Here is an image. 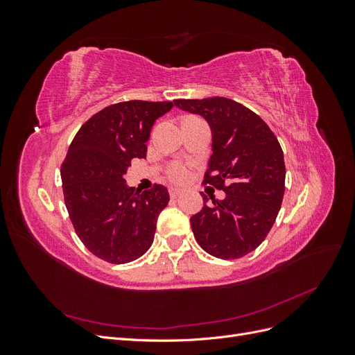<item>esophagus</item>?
Wrapping results in <instances>:
<instances>
[{
	"label": "esophagus",
	"mask_w": 355,
	"mask_h": 355,
	"mask_svg": "<svg viewBox=\"0 0 355 355\" xmlns=\"http://www.w3.org/2000/svg\"><path fill=\"white\" fill-rule=\"evenodd\" d=\"M168 192H170L171 198H178L182 194V191L178 189V188H168Z\"/></svg>",
	"instance_id": "1"
}]
</instances>
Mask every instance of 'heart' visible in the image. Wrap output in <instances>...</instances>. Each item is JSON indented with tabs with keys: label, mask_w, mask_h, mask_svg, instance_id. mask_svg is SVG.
I'll return each mask as SVG.
<instances>
[{
	"label": "heart",
	"mask_w": 355,
	"mask_h": 355,
	"mask_svg": "<svg viewBox=\"0 0 355 355\" xmlns=\"http://www.w3.org/2000/svg\"><path fill=\"white\" fill-rule=\"evenodd\" d=\"M189 168L184 163H173L168 167V176L176 184H184L189 179Z\"/></svg>",
	"instance_id": "obj_1"
}]
</instances>
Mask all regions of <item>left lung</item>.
I'll use <instances>...</instances> for the list:
<instances>
[{
  "mask_svg": "<svg viewBox=\"0 0 355 355\" xmlns=\"http://www.w3.org/2000/svg\"><path fill=\"white\" fill-rule=\"evenodd\" d=\"M182 111L210 125L211 151L204 184L225 191L223 200L202 194L204 207L191 218L197 243L219 259L253 252L271 231L284 196L283 149L259 115L227 98L179 99Z\"/></svg>",
  "mask_w": 355,
  "mask_h": 355,
  "instance_id": "obj_1",
  "label": "left lung"
}]
</instances>
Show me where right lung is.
I'll return each instance as SVG.
<instances>
[{"instance_id": "right-lung-1", "label": "right lung", "mask_w": 355, "mask_h": 355, "mask_svg": "<svg viewBox=\"0 0 355 355\" xmlns=\"http://www.w3.org/2000/svg\"><path fill=\"white\" fill-rule=\"evenodd\" d=\"M173 102H120L85 121L60 168L63 197L83 244L110 263H127L151 247L157 219L170 200L163 185L142 194L127 187L133 158L146 157L157 118Z\"/></svg>"}]
</instances>
